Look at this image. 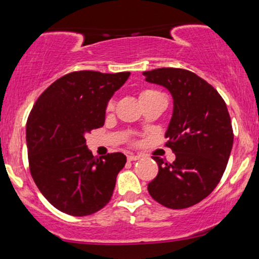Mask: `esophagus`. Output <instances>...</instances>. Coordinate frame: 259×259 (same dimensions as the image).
I'll return each instance as SVG.
<instances>
[{
    "mask_svg": "<svg viewBox=\"0 0 259 259\" xmlns=\"http://www.w3.org/2000/svg\"><path fill=\"white\" fill-rule=\"evenodd\" d=\"M138 159H140L139 154H134V153L127 154V160H130V162H132V160H138Z\"/></svg>",
    "mask_w": 259,
    "mask_h": 259,
    "instance_id": "esophagus-1",
    "label": "esophagus"
}]
</instances>
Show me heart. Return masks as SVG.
Wrapping results in <instances>:
<instances>
[{
  "label": "heart",
  "mask_w": 259,
  "mask_h": 259,
  "mask_svg": "<svg viewBox=\"0 0 259 259\" xmlns=\"http://www.w3.org/2000/svg\"><path fill=\"white\" fill-rule=\"evenodd\" d=\"M159 92L158 91H154V90H150V89H146V90H142L140 92V100H144V99H147V97H151V96H154V95H158ZM113 103L109 102L108 106H107V111L111 112L113 109Z\"/></svg>",
  "instance_id": "1"
}]
</instances>
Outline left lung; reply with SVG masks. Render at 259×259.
Instances as JSON below:
<instances>
[{
    "mask_svg": "<svg viewBox=\"0 0 259 259\" xmlns=\"http://www.w3.org/2000/svg\"><path fill=\"white\" fill-rule=\"evenodd\" d=\"M142 75L147 82L167 89L173 97L165 138L175 160L168 164L160 157H152L158 174L147 190L167 208L191 207L215 189L227 168L234 142L227 105L212 85L189 70L158 68Z\"/></svg>",
    "mask_w": 259,
    "mask_h": 259,
    "instance_id": "left-lung-1",
    "label": "left lung"
}]
</instances>
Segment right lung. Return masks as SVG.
<instances>
[{
	"label": "right lung",
	"instance_id": "right-lung-1",
	"mask_svg": "<svg viewBox=\"0 0 259 259\" xmlns=\"http://www.w3.org/2000/svg\"><path fill=\"white\" fill-rule=\"evenodd\" d=\"M129 72L81 70L56 80L38 97L26 123L30 173L47 201L61 212L84 217L108 203L123 153L95 157L85 135L103 126L106 109Z\"/></svg>",
	"mask_w": 259,
	"mask_h": 259
}]
</instances>
